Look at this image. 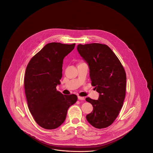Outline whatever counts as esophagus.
<instances>
[{
	"label": "esophagus",
	"instance_id": "1",
	"mask_svg": "<svg viewBox=\"0 0 153 153\" xmlns=\"http://www.w3.org/2000/svg\"><path fill=\"white\" fill-rule=\"evenodd\" d=\"M77 97H78V99H79V100H83L85 99L84 97H81V96H78Z\"/></svg>",
	"mask_w": 153,
	"mask_h": 153
}]
</instances>
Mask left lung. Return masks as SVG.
I'll return each mask as SVG.
<instances>
[{
  "instance_id": "8db88e82",
  "label": "left lung",
  "mask_w": 153,
  "mask_h": 153,
  "mask_svg": "<svg viewBox=\"0 0 153 153\" xmlns=\"http://www.w3.org/2000/svg\"><path fill=\"white\" fill-rule=\"evenodd\" d=\"M87 63L91 84L99 94L98 100L85 99L94 107L88 114V122L96 128L108 127L122 108L126 95V74L115 54L106 45H81L77 47Z\"/></svg>"
}]
</instances>
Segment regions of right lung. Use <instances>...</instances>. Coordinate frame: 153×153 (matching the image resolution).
I'll return each mask as SVG.
<instances>
[{
	"label": "right lung",
	"instance_id": "1",
	"mask_svg": "<svg viewBox=\"0 0 153 153\" xmlns=\"http://www.w3.org/2000/svg\"><path fill=\"white\" fill-rule=\"evenodd\" d=\"M75 45L46 44L27 66L24 85L28 107L36 123L45 129L60 126L69 107L77 100L76 95H63L56 89L61 84L63 59Z\"/></svg>",
	"mask_w": 153,
	"mask_h": 153
}]
</instances>
